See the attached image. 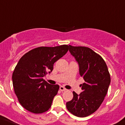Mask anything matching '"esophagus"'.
Masks as SVG:
<instances>
[{
	"label": "esophagus",
	"mask_w": 125,
	"mask_h": 125,
	"mask_svg": "<svg viewBox=\"0 0 125 125\" xmlns=\"http://www.w3.org/2000/svg\"><path fill=\"white\" fill-rule=\"evenodd\" d=\"M66 88H64L63 87V86H60V91H62V92H63V91H65L66 90Z\"/></svg>",
	"instance_id": "1"
}]
</instances>
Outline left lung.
Returning a JSON list of instances; mask_svg holds the SVG:
<instances>
[{
    "label": "left lung",
    "mask_w": 125,
    "mask_h": 125,
    "mask_svg": "<svg viewBox=\"0 0 125 125\" xmlns=\"http://www.w3.org/2000/svg\"><path fill=\"white\" fill-rule=\"evenodd\" d=\"M69 47L85 82L81 85L82 92L79 95L73 92V98L66 103V108L76 117H85L94 113L102 104L111 83L110 74L103 59L90 48Z\"/></svg>",
    "instance_id": "obj_1"
}]
</instances>
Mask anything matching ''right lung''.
<instances>
[{
  "mask_svg": "<svg viewBox=\"0 0 125 125\" xmlns=\"http://www.w3.org/2000/svg\"><path fill=\"white\" fill-rule=\"evenodd\" d=\"M68 45L39 47L24 54L12 75L14 93L19 103L27 111L42 114L48 111L59 89L43 79L51 73L54 63L65 55Z\"/></svg>",
  "mask_w": 125,
  "mask_h": 125,
  "instance_id": "add662e5",
  "label": "right lung"
}]
</instances>
